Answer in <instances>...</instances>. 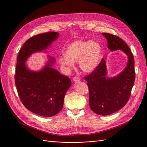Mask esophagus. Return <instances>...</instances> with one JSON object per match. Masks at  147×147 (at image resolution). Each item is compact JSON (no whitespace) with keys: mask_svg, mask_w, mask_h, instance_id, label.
<instances>
[{"mask_svg":"<svg viewBox=\"0 0 147 147\" xmlns=\"http://www.w3.org/2000/svg\"><path fill=\"white\" fill-rule=\"evenodd\" d=\"M73 80L74 82H78V81H80V78L78 77H74L73 78Z\"/></svg>","mask_w":147,"mask_h":147,"instance_id":"esophagus-1","label":"esophagus"}]
</instances>
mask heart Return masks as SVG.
Masks as SVG:
<instances>
[{"instance_id": "b5f03b06", "label": "heart", "mask_w": 147, "mask_h": 147, "mask_svg": "<svg viewBox=\"0 0 147 147\" xmlns=\"http://www.w3.org/2000/svg\"><path fill=\"white\" fill-rule=\"evenodd\" d=\"M65 55L58 58L59 63L68 69L74 67L73 62H78L81 70L90 73L99 66L102 57L101 45L94 41L77 40L69 44Z\"/></svg>"}]
</instances>
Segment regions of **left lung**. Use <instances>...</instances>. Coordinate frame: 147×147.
Masks as SVG:
<instances>
[{
  "mask_svg": "<svg viewBox=\"0 0 147 147\" xmlns=\"http://www.w3.org/2000/svg\"><path fill=\"white\" fill-rule=\"evenodd\" d=\"M102 34L107 40L110 51L120 50L128 57L126 67L117 76H106V63L103 58L97 68L84 77L89 91L90 109L97 114L105 116L117 112L127 103L134 82L135 71L134 57L126 42L115 35Z\"/></svg>",
  "mask_w": 147,
  "mask_h": 147,
  "instance_id": "8db88e82",
  "label": "left lung"
}]
</instances>
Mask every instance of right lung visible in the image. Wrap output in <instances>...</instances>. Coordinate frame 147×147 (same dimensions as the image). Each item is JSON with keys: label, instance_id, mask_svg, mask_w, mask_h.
Masks as SVG:
<instances>
[{"label": "right lung", "instance_id": "add662e5", "mask_svg": "<svg viewBox=\"0 0 147 147\" xmlns=\"http://www.w3.org/2000/svg\"><path fill=\"white\" fill-rule=\"evenodd\" d=\"M58 37L56 32L33 36L25 41L17 57L15 84L20 98L28 110L44 117L54 116L62 110L71 80L52 67L55 59L51 56L38 71L29 70L25 62L32 54L46 50Z\"/></svg>", "mask_w": 147, "mask_h": 147}]
</instances>
